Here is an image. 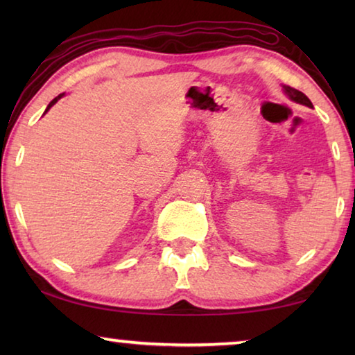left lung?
I'll return each mask as SVG.
<instances>
[{"label": "left lung", "instance_id": "left-lung-1", "mask_svg": "<svg viewBox=\"0 0 355 355\" xmlns=\"http://www.w3.org/2000/svg\"><path fill=\"white\" fill-rule=\"evenodd\" d=\"M284 91H285V94L288 95V97H290L294 101H297V103L305 105V106H309V107L313 106V105H311V101L307 98V95L302 94L300 91H297V89L290 87V86H284Z\"/></svg>", "mask_w": 355, "mask_h": 355}]
</instances>
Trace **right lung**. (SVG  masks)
Here are the masks:
<instances>
[{"instance_id": "add662e5", "label": "right lung", "mask_w": 355, "mask_h": 355, "mask_svg": "<svg viewBox=\"0 0 355 355\" xmlns=\"http://www.w3.org/2000/svg\"><path fill=\"white\" fill-rule=\"evenodd\" d=\"M62 95H64V94H61V95H58V97H56L55 100H51V101H50V105H48V107H46V111H48V110H50V107H51L53 105H55V103H56V101H58L59 98H61V97H62ZM46 111H45V112H46Z\"/></svg>"}]
</instances>
